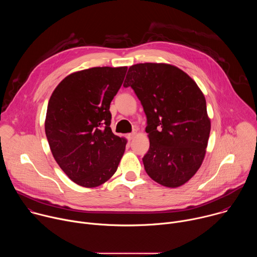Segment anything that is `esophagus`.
Listing matches in <instances>:
<instances>
[{"label": "esophagus", "instance_id": "34e87169", "mask_svg": "<svg viewBox=\"0 0 257 257\" xmlns=\"http://www.w3.org/2000/svg\"><path fill=\"white\" fill-rule=\"evenodd\" d=\"M136 135V132H132V133H129L128 135H127V137H128V139L129 140H132L133 138H134V136Z\"/></svg>", "mask_w": 257, "mask_h": 257}]
</instances>
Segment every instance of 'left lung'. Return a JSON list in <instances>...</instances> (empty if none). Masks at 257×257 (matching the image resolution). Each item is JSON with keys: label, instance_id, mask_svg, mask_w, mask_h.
Masks as SVG:
<instances>
[{"label": "left lung", "instance_id": "obj_1", "mask_svg": "<svg viewBox=\"0 0 257 257\" xmlns=\"http://www.w3.org/2000/svg\"><path fill=\"white\" fill-rule=\"evenodd\" d=\"M128 86L148 118L150 150L142 159L146 173L163 186H182L206 153L210 119L202 91L187 73L165 63L132 65L124 82Z\"/></svg>", "mask_w": 257, "mask_h": 257}]
</instances>
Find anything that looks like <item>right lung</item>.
Segmentation results:
<instances>
[{
  "instance_id": "add662e5",
  "label": "right lung",
  "mask_w": 257,
  "mask_h": 257,
  "mask_svg": "<svg viewBox=\"0 0 257 257\" xmlns=\"http://www.w3.org/2000/svg\"><path fill=\"white\" fill-rule=\"evenodd\" d=\"M127 67H93L72 73L53 91L45 121L53 157L76 184L93 188L117 171L127 139L112 132L109 104Z\"/></svg>"
}]
</instances>
